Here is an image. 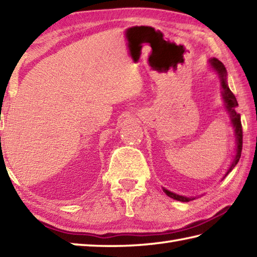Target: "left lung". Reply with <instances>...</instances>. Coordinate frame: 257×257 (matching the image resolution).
I'll list each match as a JSON object with an SVG mask.
<instances>
[{
  "instance_id": "left-lung-1",
  "label": "left lung",
  "mask_w": 257,
  "mask_h": 257,
  "mask_svg": "<svg viewBox=\"0 0 257 257\" xmlns=\"http://www.w3.org/2000/svg\"><path fill=\"white\" fill-rule=\"evenodd\" d=\"M209 63H210V67H212L219 75L220 84H222V89H223V99L225 102V108H226V110H227V112L229 113L230 119H232V123H233V127L235 130V136H236V156H235L232 165H230L229 169L227 170V173H226V175H227L230 170L235 167L236 164L238 163V160L240 158V154H242V147H243L242 122H240V114L236 112V110H235V108L238 105L237 100H236L234 93L230 91V89L227 85V71H226L225 65L216 58L210 59ZM163 190L166 193V195L169 196V197H172L173 199H176V200H179V202L187 203V202H189V200L195 199L193 197H186V196L172 193L166 188H163Z\"/></svg>"
}]
</instances>
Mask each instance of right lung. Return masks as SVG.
Here are the masks:
<instances>
[{
  "mask_svg": "<svg viewBox=\"0 0 257 257\" xmlns=\"http://www.w3.org/2000/svg\"><path fill=\"white\" fill-rule=\"evenodd\" d=\"M0 139H1V138H0Z\"/></svg>",
  "mask_w": 257,
  "mask_h": 257,
  "instance_id": "right-lung-1",
  "label": "right lung"
}]
</instances>
